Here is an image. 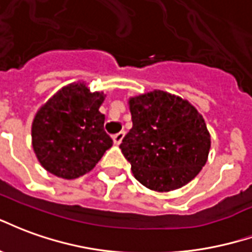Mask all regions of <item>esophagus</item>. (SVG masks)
<instances>
[{
	"instance_id": "obj_1",
	"label": "esophagus",
	"mask_w": 252,
	"mask_h": 252,
	"mask_svg": "<svg viewBox=\"0 0 252 252\" xmlns=\"http://www.w3.org/2000/svg\"><path fill=\"white\" fill-rule=\"evenodd\" d=\"M124 137H125L124 131H119V133L114 134V135H113L114 144H117V145L121 144V142H122V139H124Z\"/></svg>"
}]
</instances>
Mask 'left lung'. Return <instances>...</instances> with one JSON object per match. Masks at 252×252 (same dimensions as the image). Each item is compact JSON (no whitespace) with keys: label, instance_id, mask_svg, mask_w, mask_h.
Wrapping results in <instances>:
<instances>
[{"label":"left lung","instance_id":"obj_1","mask_svg":"<svg viewBox=\"0 0 252 252\" xmlns=\"http://www.w3.org/2000/svg\"><path fill=\"white\" fill-rule=\"evenodd\" d=\"M133 127L119 148L135 179L157 192L174 190L193 180L211 148L199 111L180 96L154 90L128 100Z\"/></svg>","mask_w":252,"mask_h":252}]
</instances>
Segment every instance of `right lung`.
<instances>
[{
  "label": "right lung",
  "instance_id": "obj_1",
  "mask_svg": "<svg viewBox=\"0 0 252 252\" xmlns=\"http://www.w3.org/2000/svg\"><path fill=\"white\" fill-rule=\"evenodd\" d=\"M103 93H91L84 83H72L53 95L36 114L32 146L49 173L67 180L93 170L113 139L104 131L99 111Z\"/></svg>",
  "mask_w": 252,
  "mask_h": 252
}]
</instances>
